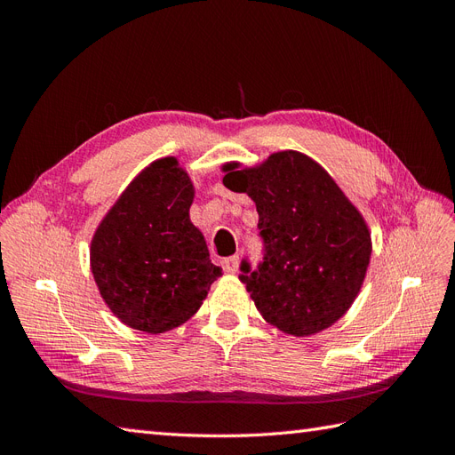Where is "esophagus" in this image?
<instances>
[{
	"instance_id": "1",
	"label": "esophagus",
	"mask_w": 455,
	"mask_h": 455,
	"mask_svg": "<svg viewBox=\"0 0 455 455\" xmlns=\"http://www.w3.org/2000/svg\"><path fill=\"white\" fill-rule=\"evenodd\" d=\"M222 266H224V269H226L228 273H235V271L239 269V256L233 254V256L222 259Z\"/></svg>"
}]
</instances>
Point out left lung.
I'll return each instance as SVG.
<instances>
[{"instance_id":"1","label":"left lung","mask_w":455,"mask_h":455,"mask_svg":"<svg viewBox=\"0 0 455 455\" xmlns=\"http://www.w3.org/2000/svg\"><path fill=\"white\" fill-rule=\"evenodd\" d=\"M224 186L256 203L266 256L241 281L256 309L283 334L306 338L338 323L359 296L371 256L361 211L319 163L275 151L254 167L222 164Z\"/></svg>"}]
</instances>
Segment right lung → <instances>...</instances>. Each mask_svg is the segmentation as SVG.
Returning <instances> with one entry per match:
<instances>
[{"mask_svg": "<svg viewBox=\"0 0 455 455\" xmlns=\"http://www.w3.org/2000/svg\"><path fill=\"white\" fill-rule=\"evenodd\" d=\"M194 197V182L178 159H157L134 176L94 231V283L129 328L163 334L184 324L222 277L189 220Z\"/></svg>", "mask_w": 455, "mask_h": 455, "instance_id": "obj_1", "label": "right lung"}]
</instances>
